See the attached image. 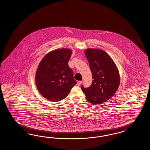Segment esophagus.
<instances>
[{
	"mask_svg": "<svg viewBox=\"0 0 150 150\" xmlns=\"http://www.w3.org/2000/svg\"><path fill=\"white\" fill-rule=\"evenodd\" d=\"M82 81H77V85H79V86H80L81 84L82 83Z\"/></svg>",
	"mask_w": 150,
	"mask_h": 150,
	"instance_id": "obj_1",
	"label": "esophagus"
}]
</instances>
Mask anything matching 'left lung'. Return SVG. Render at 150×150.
I'll return each instance as SVG.
<instances>
[{"label":"left lung","instance_id":"obj_1","mask_svg":"<svg viewBox=\"0 0 150 150\" xmlns=\"http://www.w3.org/2000/svg\"><path fill=\"white\" fill-rule=\"evenodd\" d=\"M85 54L88 61L93 80L91 86L82 91L89 102L98 105L113 96L120 83L118 69L113 59L104 50L87 49Z\"/></svg>","mask_w":150,"mask_h":150}]
</instances>
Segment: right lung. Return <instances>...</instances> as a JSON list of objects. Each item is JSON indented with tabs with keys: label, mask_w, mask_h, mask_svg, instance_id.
Instances as JSON below:
<instances>
[{
	"label": "right lung",
	"mask_w": 150,
	"mask_h": 150,
	"mask_svg": "<svg viewBox=\"0 0 150 150\" xmlns=\"http://www.w3.org/2000/svg\"><path fill=\"white\" fill-rule=\"evenodd\" d=\"M71 50L62 48L53 50L41 60L37 70L38 90L47 100L58 102L66 98L76 81L68 65Z\"/></svg>",
	"instance_id": "add662e5"
}]
</instances>
